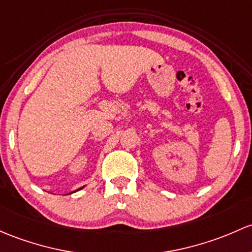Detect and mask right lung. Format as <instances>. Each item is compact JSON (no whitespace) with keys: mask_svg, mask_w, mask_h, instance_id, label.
<instances>
[{"mask_svg":"<svg viewBox=\"0 0 252 252\" xmlns=\"http://www.w3.org/2000/svg\"><path fill=\"white\" fill-rule=\"evenodd\" d=\"M81 189H83V187H81Z\"/></svg>","mask_w":252,"mask_h":252,"instance_id":"obj_1","label":"right lung"}]
</instances>
